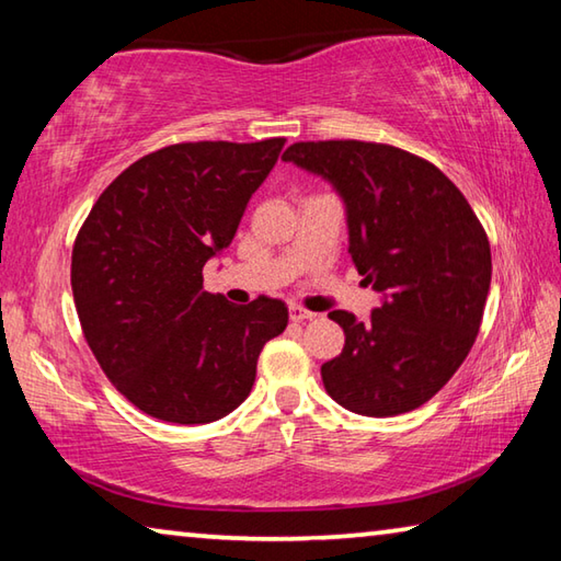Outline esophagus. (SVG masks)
Instances as JSON below:
<instances>
[{"mask_svg":"<svg viewBox=\"0 0 561 561\" xmlns=\"http://www.w3.org/2000/svg\"><path fill=\"white\" fill-rule=\"evenodd\" d=\"M289 317H291V321H307V319H314L317 314H314V311L299 307V304H291V307H289Z\"/></svg>","mask_w":561,"mask_h":561,"instance_id":"esophagus-1","label":"esophagus"}]
</instances>
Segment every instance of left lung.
Here are the masks:
<instances>
[{"label":"left lung","instance_id":"8db88e82","mask_svg":"<svg viewBox=\"0 0 561 561\" xmlns=\"http://www.w3.org/2000/svg\"><path fill=\"white\" fill-rule=\"evenodd\" d=\"M282 160L327 178L344 197L348 254L383 294L366 321L331 311L346 344L321 366L346 411L388 417L440 391L470 354L492 260L465 195L425 158L366 140H307Z\"/></svg>","mask_w":561,"mask_h":561}]
</instances>
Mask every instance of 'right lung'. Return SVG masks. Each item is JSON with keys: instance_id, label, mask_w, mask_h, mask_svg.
Listing matches in <instances>:
<instances>
[{"instance_id": "add662e5", "label": "right lung", "mask_w": 561, "mask_h": 561, "mask_svg": "<svg viewBox=\"0 0 561 561\" xmlns=\"http://www.w3.org/2000/svg\"><path fill=\"white\" fill-rule=\"evenodd\" d=\"M284 138L197 140L148 153L103 190L71 252L76 311L103 374L158 421L201 425L252 391L257 358L287 329L279 299L230 304L203 267L232 242Z\"/></svg>"}]
</instances>
